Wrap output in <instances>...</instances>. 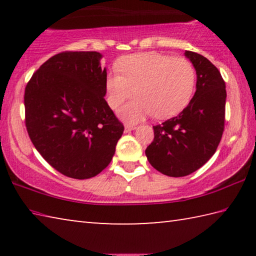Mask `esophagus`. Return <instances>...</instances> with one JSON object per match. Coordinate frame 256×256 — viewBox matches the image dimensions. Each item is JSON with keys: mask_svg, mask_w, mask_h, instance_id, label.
Returning a JSON list of instances; mask_svg holds the SVG:
<instances>
[{"mask_svg": "<svg viewBox=\"0 0 256 256\" xmlns=\"http://www.w3.org/2000/svg\"><path fill=\"white\" fill-rule=\"evenodd\" d=\"M136 125H131V124H126V125H125V132L133 131V130H136Z\"/></svg>", "mask_w": 256, "mask_h": 256, "instance_id": "obj_1", "label": "esophagus"}]
</instances>
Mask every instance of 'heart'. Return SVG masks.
Returning <instances> with one entry per match:
<instances>
[{
  "label": "heart",
  "mask_w": 256,
  "mask_h": 256,
  "mask_svg": "<svg viewBox=\"0 0 256 256\" xmlns=\"http://www.w3.org/2000/svg\"><path fill=\"white\" fill-rule=\"evenodd\" d=\"M118 70L108 74V105L118 110L134 92L138 97L120 110V116L138 122L146 116L167 118L178 114L190 102L196 73L188 58L160 53H138L118 60Z\"/></svg>",
  "instance_id": "1"
}]
</instances>
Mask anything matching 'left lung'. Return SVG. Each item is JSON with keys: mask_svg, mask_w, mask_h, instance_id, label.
I'll return each mask as SVG.
<instances>
[{"mask_svg": "<svg viewBox=\"0 0 256 256\" xmlns=\"http://www.w3.org/2000/svg\"><path fill=\"white\" fill-rule=\"evenodd\" d=\"M196 71V92L183 112L154 126V138L146 156L164 175L183 177L202 167L222 140L226 110V84L204 56L185 52Z\"/></svg>", "mask_w": 256, "mask_h": 256, "instance_id": "obj_1", "label": "left lung"}]
</instances>
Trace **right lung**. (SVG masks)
<instances>
[{
	"label": "right lung",
	"instance_id": "1",
	"mask_svg": "<svg viewBox=\"0 0 256 256\" xmlns=\"http://www.w3.org/2000/svg\"><path fill=\"white\" fill-rule=\"evenodd\" d=\"M98 52H62L40 66L24 90L26 128L34 148L76 180L110 164L124 125L104 96L106 68Z\"/></svg>",
	"mask_w": 256,
	"mask_h": 256
}]
</instances>
